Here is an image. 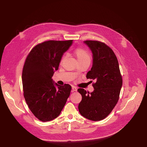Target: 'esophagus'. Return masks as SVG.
Instances as JSON below:
<instances>
[{"instance_id": "esophagus-1", "label": "esophagus", "mask_w": 147, "mask_h": 147, "mask_svg": "<svg viewBox=\"0 0 147 147\" xmlns=\"http://www.w3.org/2000/svg\"><path fill=\"white\" fill-rule=\"evenodd\" d=\"M72 90H73V91H77V88L76 87L73 86L72 87Z\"/></svg>"}]
</instances>
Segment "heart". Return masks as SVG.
<instances>
[{"mask_svg":"<svg viewBox=\"0 0 147 147\" xmlns=\"http://www.w3.org/2000/svg\"><path fill=\"white\" fill-rule=\"evenodd\" d=\"M74 55L77 59V60L79 61H84V60H90L91 57L89 53L84 49L83 48H77L74 51ZM65 59V56H63L60 60V62L62 63Z\"/></svg>","mask_w":147,"mask_h":147,"instance_id":"heart-1","label":"heart"}]
</instances>
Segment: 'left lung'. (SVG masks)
I'll return each mask as SVG.
<instances>
[{"label":"left lung","mask_w":147,"mask_h":147,"mask_svg":"<svg viewBox=\"0 0 147 147\" xmlns=\"http://www.w3.org/2000/svg\"><path fill=\"white\" fill-rule=\"evenodd\" d=\"M92 53V67L87 78L95 80L94 88L90 93L83 88L78 89L82 96L78 105L80 114L84 117L99 121L107 117L116 106L122 87L117 59L112 49L98 40L84 41Z\"/></svg>","instance_id":"1"}]
</instances>
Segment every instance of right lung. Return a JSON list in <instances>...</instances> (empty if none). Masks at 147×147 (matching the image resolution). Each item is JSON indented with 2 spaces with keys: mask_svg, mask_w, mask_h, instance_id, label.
I'll use <instances>...</instances> for the list:
<instances>
[{
  "mask_svg": "<svg viewBox=\"0 0 147 147\" xmlns=\"http://www.w3.org/2000/svg\"><path fill=\"white\" fill-rule=\"evenodd\" d=\"M73 40H47L38 44L27 56L22 73L24 96L34 115L42 121L56 118L70 96L69 84L59 86L52 77Z\"/></svg>",
  "mask_w": 147,
  "mask_h": 147,
  "instance_id": "right-lung-1",
  "label": "right lung"
}]
</instances>
